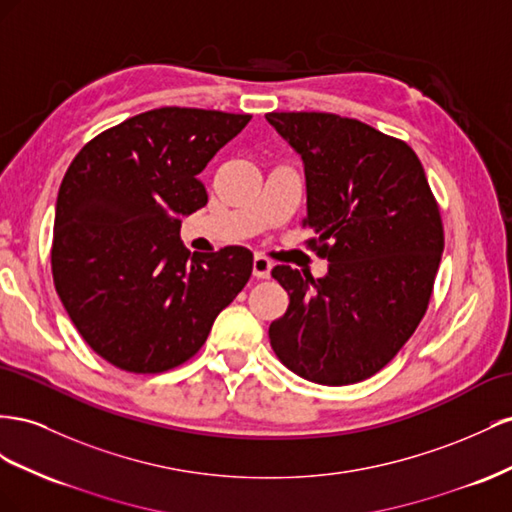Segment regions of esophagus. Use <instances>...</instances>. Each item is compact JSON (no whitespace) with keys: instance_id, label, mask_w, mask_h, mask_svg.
I'll return each mask as SVG.
<instances>
[{"instance_id":"1","label":"esophagus","mask_w":512,"mask_h":512,"mask_svg":"<svg viewBox=\"0 0 512 512\" xmlns=\"http://www.w3.org/2000/svg\"><path fill=\"white\" fill-rule=\"evenodd\" d=\"M270 270H272V261L264 255H255L253 276H257V279H270Z\"/></svg>"}]
</instances>
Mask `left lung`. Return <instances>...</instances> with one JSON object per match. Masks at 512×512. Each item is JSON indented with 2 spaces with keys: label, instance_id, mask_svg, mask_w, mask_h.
<instances>
[{
  "label": "left lung",
  "instance_id": "obj_1",
  "mask_svg": "<svg viewBox=\"0 0 512 512\" xmlns=\"http://www.w3.org/2000/svg\"><path fill=\"white\" fill-rule=\"evenodd\" d=\"M304 163L309 244L328 274L276 266L289 294L270 345L289 371L324 386L382 371L425 317L444 251L440 206L416 152L334 113H266Z\"/></svg>",
  "mask_w": 512,
  "mask_h": 512
}]
</instances>
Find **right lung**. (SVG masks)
<instances>
[{"label":"right lung","instance_id":"obj_1","mask_svg":"<svg viewBox=\"0 0 512 512\" xmlns=\"http://www.w3.org/2000/svg\"><path fill=\"white\" fill-rule=\"evenodd\" d=\"M248 113L160 107L85 143L57 193L51 270L94 352L128 373L193 358L251 279L244 246L191 257L182 216L208 203L199 173Z\"/></svg>","mask_w":512,"mask_h":512}]
</instances>
